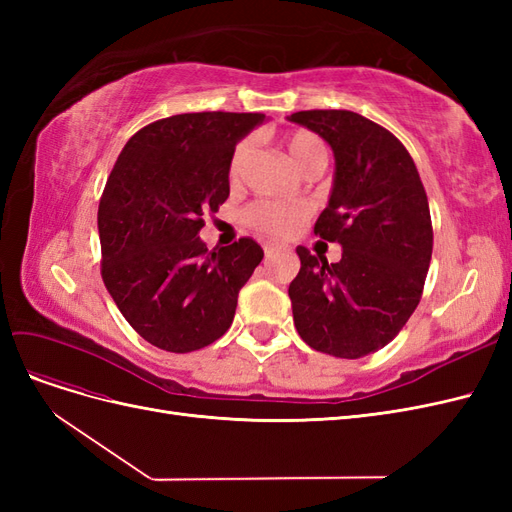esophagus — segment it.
Returning <instances> with one entry per match:
<instances>
[{
    "instance_id": "obj_1",
    "label": "esophagus",
    "mask_w": 512,
    "mask_h": 512,
    "mask_svg": "<svg viewBox=\"0 0 512 512\" xmlns=\"http://www.w3.org/2000/svg\"><path fill=\"white\" fill-rule=\"evenodd\" d=\"M282 252V245H275V243H267L265 245V256L267 258H273V256H277Z\"/></svg>"
}]
</instances>
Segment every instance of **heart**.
<instances>
[{"label": "heart", "instance_id": "obj_1", "mask_svg": "<svg viewBox=\"0 0 512 512\" xmlns=\"http://www.w3.org/2000/svg\"><path fill=\"white\" fill-rule=\"evenodd\" d=\"M286 151L290 160L301 170H305L307 166H312L316 162H324V147L320 143V138L312 132L299 130V132L288 134ZM250 153H252L250 141L239 143L235 151H232L230 168H228V177L232 183L241 177ZM243 220L252 228L265 232L269 237L284 239L294 235V232L303 226V222L307 220V209L299 203H284V200H258V203L245 209Z\"/></svg>", "mask_w": 512, "mask_h": 512}]
</instances>
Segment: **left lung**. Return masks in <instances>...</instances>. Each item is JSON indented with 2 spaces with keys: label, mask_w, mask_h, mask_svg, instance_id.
Segmentation results:
<instances>
[{
  "label": "left lung",
  "mask_w": 512,
  "mask_h": 512,
  "mask_svg": "<svg viewBox=\"0 0 512 512\" xmlns=\"http://www.w3.org/2000/svg\"><path fill=\"white\" fill-rule=\"evenodd\" d=\"M292 123L316 132L335 158L329 203L314 232L342 245L327 262L299 245L288 297L307 346L339 359L378 352L421 301L433 232L427 194L406 147L352 111H301Z\"/></svg>",
  "instance_id": "1"
}]
</instances>
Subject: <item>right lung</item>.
Instances as JSON below:
<instances>
[{"label":"right lung","instance_id":"right-lung-1","mask_svg":"<svg viewBox=\"0 0 512 512\" xmlns=\"http://www.w3.org/2000/svg\"><path fill=\"white\" fill-rule=\"evenodd\" d=\"M267 117L185 113L138 130L98 207L102 280L130 327L166 352H192L232 324L262 247L243 237L207 250L203 213L230 194L232 151Z\"/></svg>","mask_w":512,"mask_h":512}]
</instances>
